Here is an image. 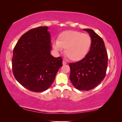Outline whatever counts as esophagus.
Instances as JSON below:
<instances>
[{
	"label": "esophagus",
	"mask_w": 122,
	"mask_h": 122,
	"mask_svg": "<svg viewBox=\"0 0 122 122\" xmlns=\"http://www.w3.org/2000/svg\"><path fill=\"white\" fill-rule=\"evenodd\" d=\"M66 64H67V63H66L65 61H63V65H66Z\"/></svg>",
	"instance_id": "1"
}]
</instances>
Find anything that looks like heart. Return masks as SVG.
<instances>
[{
  "label": "heart",
  "mask_w": 122,
  "mask_h": 122,
  "mask_svg": "<svg viewBox=\"0 0 122 122\" xmlns=\"http://www.w3.org/2000/svg\"><path fill=\"white\" fill-rule=\"evenodd\" d=\"M92 44L89 34L74 30L65 31L59 34L57 41H54V49H65V54L69 60L78 61L87 55Z\"/></svg>",
  "instance_id": "b5f03b06"
}]
</instances>
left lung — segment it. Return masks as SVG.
Returning a JSON list of instances; mask_svg holds the SVG:
<instances>
[{"mask_svg": "<svg viewBox=\"0 0 122 122\" xmlns=\"http://www.w3.org/2000/svg\"><path fill=\"white\" fill-rule=\"evenodd\" d=\"M90 35L92 44L85 58L69 64L70 80L79 90L88 91L95 88L103 80L107 67L108 56L104 41L92 29H85Z\"/></svg>", "mask_w": 122, "mask_h": 122, "instance_id": "left-lung-1", "label": "left lung"}]
</instances>
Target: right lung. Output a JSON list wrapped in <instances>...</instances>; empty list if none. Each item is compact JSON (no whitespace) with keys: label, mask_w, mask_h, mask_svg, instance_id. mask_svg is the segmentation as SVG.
I'll return each mask as SVG.
<instances>
[{"label":"right lung","mask_w":122,"mask_h":122,"mask_svg":"<svg viewBox=\"0 0 122 122\" xmlns=\"http://www.w3.org/2000/svg\"><path fill=\"white\" fill-rule=\"evenodd\" d=\"M48 26L32 29L22 35L13 51L12 71L24 88L39 92L52 85L63 65L61 57H54Z\"/></svg>","instance_id":"right-lung-1"}]
</instances>
